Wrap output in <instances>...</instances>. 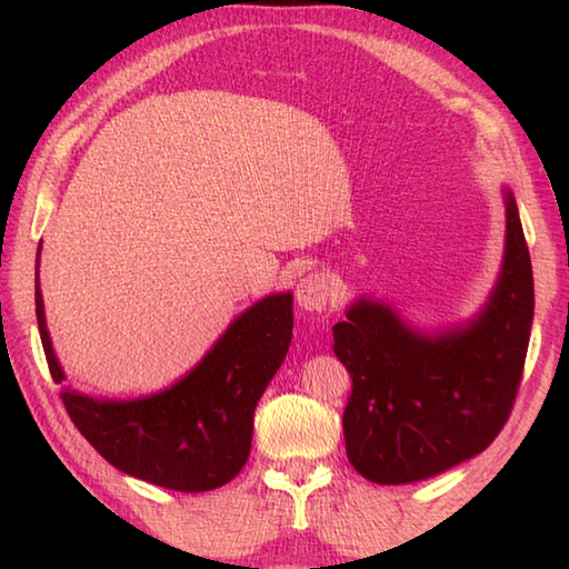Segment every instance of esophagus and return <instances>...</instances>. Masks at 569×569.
Returning <instances> with one entry per match:
<instances>
[{
    "label": "esophagus",
    "mask_w": 569,
    "mask_h": 569,
    "mask_svg": "<svg viewBox=\"0 0 569 569\" xmlns=\"http://www.w3.org/2000/svg\"><path fill=\"white\" fill-rule=\"evenodd\" d=\"M330 281L325 273H308L306 278H300L296 288L298 308L306 312H322L330 303Z\"/></svg>",
    "instance_id": "obj_1"
}]
</instances>
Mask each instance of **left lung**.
<instances>
[{
    "instance_id": "8db88e82",
    "label": "left lung",
    "mask_w": 569,
    "mask_h": 569,
    "mask_svg": "<svg viewBox=\"0 0 569 569\" xmlns=\"http://www.w3.org/2000/svg\"><path fill=\"white\" fill-rule=\"evenodd\" d=\"M501 269L467 322L418 330L386 300L359 296L337 322L352 377L347 459L377 485H413L477 457L509 418L533 328V269L509 188Z\"/></svg>"
}]
</instances>
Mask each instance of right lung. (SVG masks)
<instances>
[{"label": "right lung", "instance_id": "add662e5", "mask_svg": "<svg viewBox=\"0 0 569 569\" xmlns=\"http://www.w3.org/2000/svg\"><path fill=\"white\" fill-rule=\"evenodd\" d=\"M36 257V320L48 369L66 381L48 335ZM293 337V293H271L227 325L204 357L166 389L139 398H94L66 386V410L107 462L149 485L210 491L232 481L251 450L253 410Z\"/></svg>", "mask_w": 569, "mask_h": 569}]
</instances>
